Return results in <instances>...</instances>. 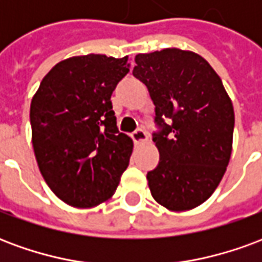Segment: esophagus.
I'll use <instances>...</instances> for the list:
<instances>
[{"instance_id":"1","label":"esophagus","mask_w":262,"mask_h":262,"mask_svg":"<svg viewBox=\"0 0 262 262\" xmlns=\"http://www.w3.org/2000/svg\"><path fill=\"white\" fill-rule=\"evenodd\" d=\"M132 139H133V142L139 144V143H144L147 142V133L143 130V129H136V130L132 133Z\"/></svg>"}]
</instances>
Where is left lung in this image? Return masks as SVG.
Instances as JSON below:
<instances>
[{
  "label": "left lung",
  "mask_w": 262,
  "mask_h": 262,
  "mask_svg": "<svg viewBox=\"0 0 262 262\" xmlns=\"http://www.w3.org/2000/svg\"><path fill=\"white\" fill-rule=\"evenodd\" d=\"M133 75L147 86L159 130L160 161L147 172L153 198L181 212L217 188L229 164L234 111L223 82L199 54L163 49L137 54Z\"/></svg>",
  "instance_id": "1"
}]
</instances>
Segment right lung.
I'll return each mask as SVG.
<instances>
[{"label":"right lung","instance_id":"1","mask_svg":"<svg viewBox=\"0 0 262 262\" xmlns=\"http://www.w3.org/2000/svg\"><path fill=\"white\" fill-rule=\"evenodd\" d=\"M129 57L86 54L49 71L32 98V144L54 195L75 208L108 201L129 165L133 142L116 126L111 95Z\"/></svg>","mask_w":262,"mask_h":262}]
</instances>
